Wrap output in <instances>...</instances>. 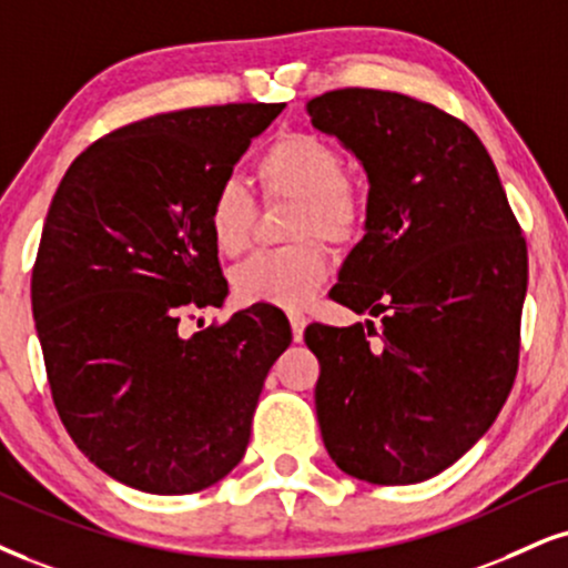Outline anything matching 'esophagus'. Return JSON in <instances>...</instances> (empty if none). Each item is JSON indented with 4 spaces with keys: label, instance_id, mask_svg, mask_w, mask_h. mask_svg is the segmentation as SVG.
Listing matches in <instances>:
<instances>
[{
    "label": "esophagus",
    "instance_id": "obj_1",
    "mask_svg": "<svg viewBox=\"0 0 568 568\" xmlns=\"http://www.w3.org/2000/svg\"><path fill=\"white\" fill-rule=\"evenodd\" d=\"M290 324H292V337H295V342H303V334H305V326H307L305 313L290 311Z\"/></svg>",
    "mask_w": 568,
    "mask_h": 568
}]
</instances>
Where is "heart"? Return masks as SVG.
I'll return each instance as SVG.
<instances>
[{"label":"heart","mask_w":568,"mask_h":568,"mask_svg":"<svg viewBox=\"0 0 568 568\" xmlns=\"http://www.w3.org/2000/svg\"><path fill=\"white\" fill-rule=\"evenodd\" d=\"M257 181L268 197L295 200L290 236L303 240L282 250H263L234 271V292L242 303L300 307L316 295L328 276V255L321 242H349L366 219L358 184L342 173V155L326 139L290 131L268 144L257 160ZM255 223V200L242 181L215 186L207 205L210 240L223 255L247 250Z\"/></svg>","instance_id":"heart-1"}]
</instances>
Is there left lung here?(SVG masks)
<instances>
[{"mask_svg": "<svg viewBox=\"0 0 568 568\" xmlns=\"http://www.w3.org/2000/svg\"><path fill=\"white\" fill-rule=\"evenodd\" d=\"M305 110L368 176L366 234L332 300L382 316L305 328L321 437L349 477L416 485L471 450L514 387L527 242L458 118L379 89L326 91Z\"/></svg>", "mask_w": 568, "mask_h": 568, "instance_id": "obj_1", "label": "left lung"}]
</instances>
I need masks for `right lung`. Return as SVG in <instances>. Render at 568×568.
<instances>
[{"instance_id":"add662e5","label":"right lung","mask_w":568,"mask_h":568,"mask_svg":"<svg viewBox=\"0 0 568 568\" xmlns=\"http://www.w3.org/2000/svg\"><path fill=\"white\" fill-rule=\"evenodd\" d=\"M282 110L221 104L123 125L70 163L49 205L31 305L54 408L91 464L142 493H200L240 464L292 342L271 305L179 332L229 295L210 197Z\"/></svg>"}]
</instances>
